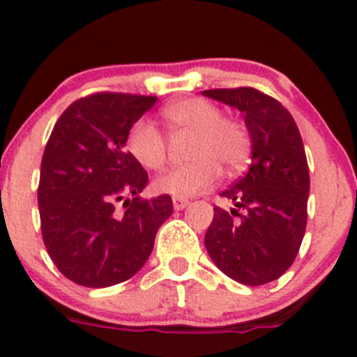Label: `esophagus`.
I'll return each instance as SVG.
<instances>
[{"label":"esophagus","mask_w":357,"mask_h":357,"mask_svg":"<svg viewBox=\"0 0 357 357\" xmlns=\"http://www.w3.org/2000/svg\"><path fill=\"white\" fill-rule=\"evenodd\" d=\"M189 205L188 198H182V196H173V208L175 210H182Z\"/></svg>","instance_id":"1"}]
</instances>
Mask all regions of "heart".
<instances>
[{"label": "heart", "instance_id": "obj_1", "mask_svg": "<svg viewBox=\"0 0 357 357\" xmlns=\"http://www.w3.org/2000/svg\"><path fill=\"white\" fill-rule=\"evenodd\" d=\"M173 137L192 135L189 145L191 162L173 166L154 181L159 192L192 196L205 192L219 181L220 168L235 173L249 161L252 140L240 121L224 117L222 110L203 98L173 101L161 110ZM126 145L130 154L147 169H161L168 159V142L162 131L149 119L131 126Z\"/></svg>", "mask_w": 357, "mask_h": 357}]
</instances>
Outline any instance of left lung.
<instances>
[{
    "instance_id": "1",
    "label": "left lung",
    "mask_w": 357,
    "mask_h": 357,
    "mask_svg": "<svg viewBox=\"0 0 357 357\" xmlns=\"http://www.w3.org/2000/svg\"><path fill=\"white\" fill-rule=\"evenodd\" d=\"M203 94L243 112L252 140L249 172L220 192L235 208L213 206L205 247L227 277L263 286L294 263L307 227L310 175L301 135L289 110L254 87Z\"/></svg>"
}]
</instances>
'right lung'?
Wrapping results in <instances>:
<instances>
[{
  "label": "right lung",
  "instance_id": "obj_1",
  "mask_svg": "<svg viewBox=\"0 0 357 357\" xmlns=\"http://www.w3.org/2000/svg\"><path fill=\"white\" fill-rule=\"evenodd\" d=\"M155 100L101 91L73 101L54 126L40 169V224L50 259L71 282L108 287L131 278L172 215L168 195L142 198L149 175L126 151L131 126Z\"/></svg>",
  "mask_w": 357,
  "mask_h": 357
}]
</instances>
